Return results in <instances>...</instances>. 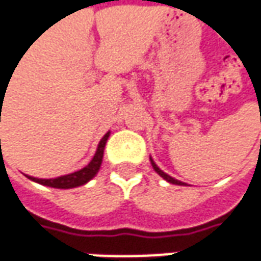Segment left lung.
Here are the masks:
<instances>
[{
  "label": "left lung",
  "mask_w": 261,
  "mask_h": 261,
  "mask_svg": "<svg viewBox=\"0 0 261 261\" xmlns=\"http://www.w3.org/2000/svg\"><path fill=\"white\" fill-rule=\"evenodd\" d=\"M150 162H151V166H153V169L156 170V173H159V175L162 176V177H163L165 180H167L169 184L179 185V186H185V185H186L185 182H180V180H177V179H175V177H172V176H169L167 173H165V172H163V170H162V169H160V167H159L158 165L154 163V160H153L151 158H150Z\"/></svg>",
  "instance_id": "8db88e82"
}]
</instances>
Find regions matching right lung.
<instances>
[{"label":"right lung","mask_w":261,"mask_h":261,"mask_svg":"<svg viewBox=\"0 0 261 261\" xmlns=\"http://www.w3.org/2000/svg\"><path fill=\"white\" fill-rule=\"evenodd\" d=\"M110 134L111 133L108 131L103 136L101 141H99V144H98V148L95 151V156L92 158V160L84 169H81L77 172H73V173H69V175L65 176H59V177H53V179H39V177H33V176H25L33 182H37V184L44 185V186H50V188H56V189H72V188H77V186L88 184L98 173V170L101 167L103 158V148H105V144H107V140L110 137Z\"/></svg>","instance_id":"obj_1"}]
</instances>
